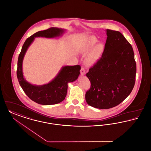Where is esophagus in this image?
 <instances>
[{"label": "esophagus", "mask_w": 151, "mask_h": 151, "mask_svg": "<svg viewBox=\"0 0 151 151\" xmlns=\"http://www.w3.org/2000/svg\"><path fill=\"white\" fill-rule=\"evenodd\" d=\"M80 73L81 74V75H84L86 74V70L85 68L84 67H81V70H80Z\"/></svg>", "instance_id": "34e87169"}]
</instances>
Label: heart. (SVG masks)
<instances>
[{"label":"heart","mask_w":151,"mask_h":151,"mask_svg":"<svg viewBox=\"0 0 151 151\" xmlns=\"http://www.w3.org/2000/svg\"><path fill=\"white\" fill-rule=\"evenodd\" d=\"M98 39L93 36L88 37L82 47V51L84 53L89 52L87 58L89 63L94 64L98 62L104 51V45L102 43H98Z\"/></svg>","instance_id":"b5f03b06"}]
</instances>
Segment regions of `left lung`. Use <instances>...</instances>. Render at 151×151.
<instances>
[{
	"label": "left lung",
	"mask_w": 151,
	"mask_h": 151,
	"mask_svg": "<svg viewBox=\"0 0 151 151\" xmlns=\"http://www.w3.org/2000/svg\"><path fill=\"white\" fill-rule=\"evenodd\" d=\"M106 32L102 56L86 74L91 86L86 100L99 109L114 107L127 98L134 86L136 73L132 45L120 32Z\"/></svg>",
	"instance_id": "1"
}]
</instances>
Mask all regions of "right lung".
I'll use <instances>...</instances> for the list:
<instances>
[{"instance_id":"right-lung-1","label":"right lung","mask_w":151,"mask_h":151,"mask_svg":"<svg viewBox=\"0 0 151 151\" xmlns=\"http://www.w3.org/2000/svg\"><path fill=\"white\" fill-rule=\"evenodd\" d=\"M65 31L62 28L52 27L36 32L27 38L19 55L17 73L20 86L28 98L39 104L52 105L63 101L67 95L68 84L78 78L81 67L79 65L64 66L48 83L41 86L33 85L28 82L23 76V61L24 55L36 37L54 38L62 35Z\"/></svg>"}]
</instances>
